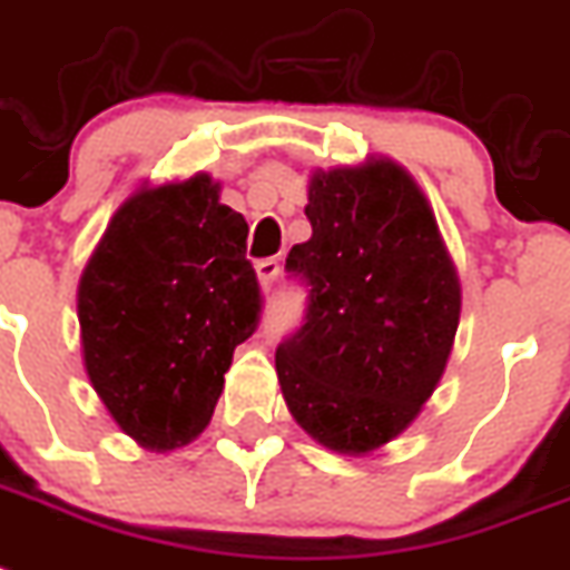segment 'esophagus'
<instances>
[{
    "mask_svg": "<svg viewBox=\"0 0 570 570\" xmlns=\"http://www.w3.org/2000/svg\"><path fill=\"white\" fill-rule=\"evenodd\" d=\"M279 258H262L256 265V274H258V282H262V288L271 291L276 285V279H279Z\"/></svg>",
    "mask_w": 570,
    "mask_h": 570,
    "instance_id": "esophagus-1",
    "label": "esophagus"
}]
</instances>
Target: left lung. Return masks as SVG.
Segmentation results:
<instances>
[{
    "mask_svg": "<svg viewBox=\"0 0 570 570\" xmlns=\"http://www.w3.org/2000/svg\"><path fill=\"white\" fill-rule=\"evenodd\" d=\"M305 215L312 238L285 271L308 305L276 346L282 396L317 443L364 454L402 434L443 379L458 271L425 195L390 159L317 171Z\"/></svg>",
    "mask_w": 570,
    "mask_h": 570,
    "instance_id": "obj_1",
    "label": "left lung"
}]
</instances>
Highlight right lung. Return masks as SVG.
Wrapping results in <instances>:
<instances>
[{
    "label": "right lung",
    "mask_w": 570,
    "mask_h": 570,
    "mask_svg": "<svg viewBox=\"0 0 570 570\" xmlns=\"http://www.w3.org/2000/svg\"><path fill=\"white\" fill-rule=\"evenodd\" d=\"M258 317L247 220L220 204L209 174L125 200L78 285L89 381L150 451L180 449L209 425Z\"/></svg>",
    "instance_id": "obj_1"
}]
</instances>
